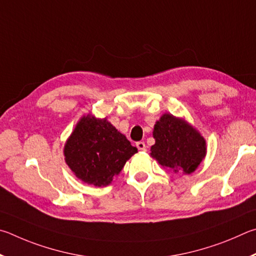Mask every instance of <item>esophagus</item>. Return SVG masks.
Returning <instances> with one entry per match:
<instances>
[{
    "instance_id": "obj_1",
    "label": "esophagus",
    "mask_w": 256,
    "mask_h": 256,
    "mask_svg": "<svg viewBox=\"0 0 256 256\" xmlns=\"http://www.w3.org/2000/svg\"><path fill=\"white\" fill-rule=\"evenodd\" d=\"M136 147L140 150H142V152H145L146 150V145H145V142H136Z\"/></svg>"
}]
</instances>
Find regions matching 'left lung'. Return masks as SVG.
<instances>
[{"instance_id": "1", "label": "left lung", "mask_w": 256, "mask_h": 256, "mask_svg": "<svg viewBox=\"0 0 256 256\" xmlns=\"http://www.w3.org/2000/svg\"><path fill=\"white\" fill-rule=\"evenodd\" d=\"M153 137L155 144L150 147V156L174 173H194L207 154L204 136L186 118L162 114L155 122Z\"/></svg>"}]
</instances>
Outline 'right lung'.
<instances>
[{"instance_id": "right-lung-1", "label": "right lung", "mask_w": 256, "mask_h": 256, "mask_svg": "<svg viewBox=\"0 0 256 256\" xmlns=\"http://www.w3.org/2000/svg\"><path fill=\"white\" fill-rule=\"evenodd\" d=\"M124 134L91 112L80 116L64 145L65 162L86 184L106 186L137 153Z\"/></svg>"}]
</instances>
